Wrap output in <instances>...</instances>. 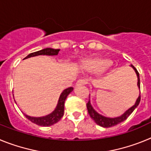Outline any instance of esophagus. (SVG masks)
Returning a JSON list of instances; mask_svg holds the SVG:
<instances>
[{
    "label": "esophagus",
    "instance_id": "1",
    "mask_svg": "<svg viewBox=\"0 0 151 151\" xmlns=\"http://www.w3.org/2000/svg\"><path fill=\"white\" fill-rule=\"evenodd\" d=\"M86 84V81L85 79H78L76 82V85H83Z\"/></svg>",
    "mask_w": 151,
    "mask_h": 151
}]
</instances>
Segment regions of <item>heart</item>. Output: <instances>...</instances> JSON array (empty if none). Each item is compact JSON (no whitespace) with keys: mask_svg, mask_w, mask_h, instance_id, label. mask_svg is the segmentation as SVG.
Segmentation results:
<instances>
[{"mask_svg":"<svg viewBox=\"0 0 151 151\" xmlns=\"http://www.w3.org/2000/svg\"><path fill=\"white\" fill-rule=\"evenodd\" d=\"M82 68L89 72H102L111 66L110 61L101 57L85 60L82 63Z\"/></svg>","mask_w":151,"mask_h":151,"instance_id":"b5f03b06","label":"heart"}]
</instances>
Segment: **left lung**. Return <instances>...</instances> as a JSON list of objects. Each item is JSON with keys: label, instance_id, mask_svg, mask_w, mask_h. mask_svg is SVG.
Here are the masks:
<instances>
[{"label": "left lung", "instance_id": "8db88e82", "mask_svg": "<svg viewBox=\"0 0 151 151\" xmlns=\"http://www.w3.org/2000/svg\"><path fill=\"white\" fill-rule=\"evenodd\" d=\"M131 66L134 69L136 74H137V76H138V88L140 89L139 73H138V70L135 69V67H134L133 65H131ZM140 94H139V97H138V99H137V101H136L134 105H133L132 107L129 108V110H126V111H125L122 116H120L115 117V118H110V117H106L101 115V114H99L97 111H95V110H94V108L92 107L91 104L90 99H89L88 102L87 104H86L87 105L88 112V114L90 115L91 118L92 119H93V120H94L98 125L104 128L112 127V126H114V125H117V124L120 123V122L125 121V119H126L131 115V113L134 111V109H135V108L138 106V104H139L140 101H141V95H140ZM89 97H90V95H89Z\"/></svg>", "mask_w": 151, "mask_h": 151}]
</instances>
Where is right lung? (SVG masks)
<instances>
[{"label": "right lung", "mask_w": 151, "mask_h": 151, "mask_svg": "<svg viewBox=\"0 0 151 151\" xmlns=\"http://www.w3.org/2000/svg\"><path fill=\"white\" fill-rule=\"evenodd\" d=\"M59 51L60 49H53L48 47V48L43 49V50L34 52V53H31V54H29L27 57H25L24 59H27V58H29V57H35V56L38 55H57L58 53H59ZM73 88H68L65 89V90L61 93L60 96L59 101H58V104H57V106H56L55 110L52 112L51 113L48 114V115L41 117L29 116L26 115V114H24V115L26 116V118H27L29 120H30L31 122L36 124V125H40V126H50V125L57 123V122L62 118L63 116L64 103H65V101H66L67 96L73 91Z\"/></svg>", "instance_id": "add662e5"}]
</instances>
